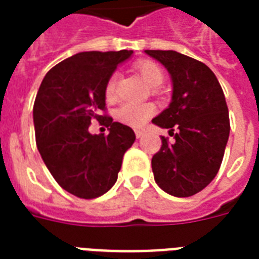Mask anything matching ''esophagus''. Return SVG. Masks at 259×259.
Masks as SVG:
<instances>
[{
  "mask_svg": "<svg viewBox=\"0 0 259 259\" xmlns=\"http://www.w3.org/2000/svg\"><path fill=\"white\" fill-rule=\"evenodd\" d=\"M145 130H135V135H137V138H142L143 135H145Z\"/></svg>",
  "mask_w": 259,
  "mask_h": 259,
  "instance_id": "esophagus-1",
  "label": "esophagus"
}]
</instances>
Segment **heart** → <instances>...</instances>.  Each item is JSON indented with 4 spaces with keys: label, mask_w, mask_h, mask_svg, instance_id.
<instances>
[{
    "label": "heart",
    "mask_w": 259,
    "mask_h": 259,
    "mask_svg": "<svg viewBox=\"0 0 259 259\" xmlns=\"http://www.w3.org/2000/svg\"><path fill=\"white\" fill-rule=\"evenodd\" d=\"M138 73L141 74L145 82H148L152 88H158L163 84L164 73L161 67L156 65L154 62H141L137 66ZM116 85H117V74H111L105 85V96L107 101L114 99L116 96ZM156 113V106L153 103H134L127 102L122 103L116 111V117L118 121H121L130 127L139 128L145 125L150 117Z\"/></svg>",
    "instance_id": "b5f03b06"
}]
</instances>
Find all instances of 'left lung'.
Wrapping results in <instances>:
<instances>
[{
    "label": "left lung",
    "mask_w": 259,
    "mask_h": 259,
    "mask_svg": "<svg viewBox=\"0 0 259 259\" xmlns=\"http://www.w3.org/2000/svg\"><path fill=\"white\" fill-rule=\"evenodd\" d=\"M168 70L172 101L152 120L168 128L152 158L156 184L171 196L199 193L218 174L229 138V111L220 82L208 66L177 51H145ZM176 132L174 133L173 131Z\"/></svg>",
    "instance_id": "1"
}]
</instances>
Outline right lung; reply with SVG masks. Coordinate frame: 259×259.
Here are the masks:
<instances>
[{
    "label": "right lung",
    "instance_id": "right-lung-1",
    "mask_svg": "<svg viewBox=\"0 0 259 259\" xmlns=\"http://www.w3.org/2000/svg\"><path fill=\"white\" fill-rule=\"evenodd\" d=\"M132 51L80 52L45 74L33 107L35 142L55 181L80 199H95L116 184L122 156L135 142L132 128L101 116L105 85ZM106 119L107 136H92L90 120Z\"/></svg>",
    "mask_w": 259,
    "mask_h": 259
}]
</instances>
